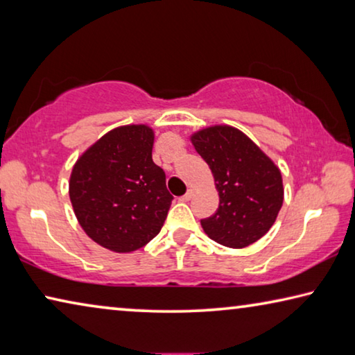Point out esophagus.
I'll use <instances>...</instances> for the list:
<instances>
[{"label":"esophagus","mask_w":355,"mask_h":355,"mask_svg":"<svg viewBox=\"0 0 355 355\" xmlns=\"http://www.w3.org/2000/svg\"><path fill=\"white\" fill-rule=\"evenodd\" d=\"M192 197H194V189H189L183 197H180V200H182V202H189Z\"/></svg>","instance_id":"obj_1"}]
</instances>
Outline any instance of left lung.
Returning a JSON list of instances; mask_svg holds the SVG:
<instances>
[{"instance_id": "obj_1", "label": "left lung", "mask_w": 355, "mask_h": 355, "mask_svg": "<svg viewBox=\"0 0 355 355\" xmlns=\"http://www.w3.org/2000/svg\"><path fill=\"white\" fill-rule=\"evenodd\" d=\"M211 169L219 207L202 219L203 232L225 248L243 249L263 238L284 203L282 173L257 144L230 125H213L191 135Z\"/></svg>"}]
</instances>
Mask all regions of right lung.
Instances as JSON below:
<instances>
[{"mask_svg":"<svg viewBox=\"0 0 355 355\" xmlns=\"http://www.w3.org/2000/svg\"><path fill=\"white\" fill-rule=\"evenodd\" d=\"M155 131L123 125L94 142L70 173L69 196L86 235L107 250L128 254L158 235L173 197L152 159Z\"/></svg>","mask_w":355,"mask_h":355,"instance_id":"add662e5","label":"right lung"}]
</instances>
